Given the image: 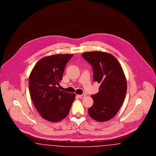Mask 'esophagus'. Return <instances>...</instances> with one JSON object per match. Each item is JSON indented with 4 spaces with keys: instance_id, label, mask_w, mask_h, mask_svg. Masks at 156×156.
<instances>
[{
    "instance_id": "obj_1",
    "label": "esophagus",
    "mask_w": 156,
    "mask_h": 156,
    "mask_svg": "<svg viewBox=\"0 0 156 156\" xmlns=\"http://www.w3.org/2000/svg\"><path fill=\"white\" fill-rule=\"evenodd\" d=\"M77 97H79L80 98H83L85 97V94H82V95H77Z\"/></svg>"
}]
</instances>
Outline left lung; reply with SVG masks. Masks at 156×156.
Returning <instances> with one entry per match:
<instances>
[{"mask_svg": "<svg viewBox=\"0 0 156 156\" xmlns=\"http://www.w3.org/2000/svg\"><path fill=\"white\" fill-rule=\"evenodd\" d=\"M82 56L92 67L94 81L100 84L99 92L91 96L94 104L88 109L89 115L97 122L108 121L117 114L126 96L123 69L118 59L107 52H86Z\"/></svg>", "mask_w": 156, "mask_h": 156, "instance_id": "left-lung-1", "label": "left lung"}]
</instances>
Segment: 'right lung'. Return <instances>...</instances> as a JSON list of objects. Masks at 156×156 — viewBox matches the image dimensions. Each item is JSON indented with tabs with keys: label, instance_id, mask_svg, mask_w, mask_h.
I'll use <instances>...</instances> for the list:
<instances>
[{
	"label": "right lung",
	"instance_id": "obj_1",
	"mask_svg": "<svg viewBox=\"0 0 156 156\" xmlns=\"http://www.w3.org/2000/svg\"><path fill=\"white\" fill-rule=\"evenodd\" d=\"M73 54H55L39 60L29 81L30 96L41 116L57 122L67 117L75 94L60 90L58 86L67 62Z\"/></svg>",
	"mask_w": 156,
	"mask_h": 156
}]
</instances>
